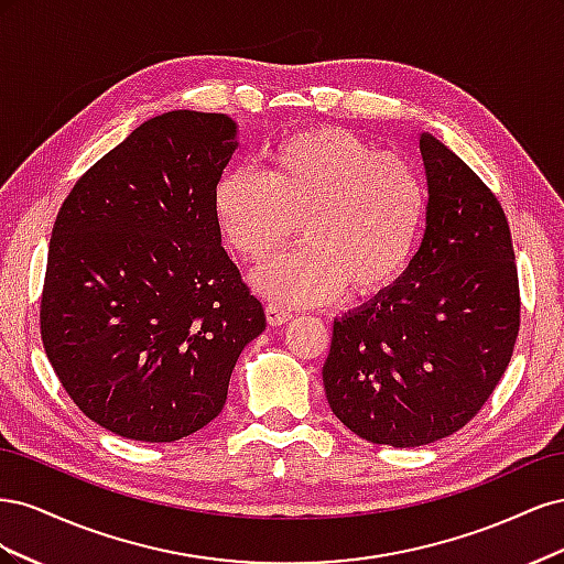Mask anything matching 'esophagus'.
Masks as SVG:
<instances>
[{"mask_svg": "<svg viewBox=\"0 0 564 564\" xmlns=\"http://www.w3.org/2000/svg\"><path fill=\"white\" fill-rule=\"evenodd\" d=\"M265 317H268L270 327H282V324H286L289 319H292V315H289L282 308H278V305H265Z\"/></svg>", "mask_w": 564, "mask_h": 564, "instance_id": "esophagus-1", "label": "esophagus"}]
</instances>
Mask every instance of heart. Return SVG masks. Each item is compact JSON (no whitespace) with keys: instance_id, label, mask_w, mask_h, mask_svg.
Returning <instances> with one entry per match:
<instances>
[{"instance_id":"b5f03b06","label":"heart","mask_w":564,"mask_h":564,"mask_svg":"<svg viewBox=\"0 0 564 564\" xmlns=\"http://www.w3.org/2000/svg\"><path fill=\"white\" fill-rule=\"evenodd\" d=\"M214 214L224 242L256 263L286 245L301 249L251 275L278 305H319L346 292L371 299L400 280L425 218V185L400 155L362 135L313 127L272 152L270 174L237 166L218 181Z\"/></svg>"}]
</instances>
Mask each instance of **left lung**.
I'll return each instance as SVG.
<instances>
[{
    "label": "left lung",
    "instance_id": "left-lung-1",
    "mask_svg": "<svg viewBox=\"0 0 564 564\" xmlns=\"http://www.w3.org/2000/svg\"><path fill=\"white\" fill-rule=\"evenodd\" d=\"M425 230L402 278L334 319L324 392L362 440L421 447L456 433L501 381L520 329V286L499 199L473 169L419 135Z\"/></svg>",
    "mask_w": 564,
    "mask_h": 564
}]
</instances>
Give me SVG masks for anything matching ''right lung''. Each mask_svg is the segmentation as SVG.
I'll use <instances>...</instances> for the list:
<instances>
[{"instance_id":"right-lung-1","label":"right lung","mask_w":564,"mask_h":564,"mask_svg":"<svg viewBox=\"0 0 564 564\" xmlns=\"http://www.w3.org/2000/svg\"><path fill=\"white\" fill-rule=\"evenodd\" d=\"M237 148L218 112L148 119L84 174L56 216L42 340L106 431L174 442L214 421L265 313L220 247L214 193Z\"/></svg>"}]
</instances>
